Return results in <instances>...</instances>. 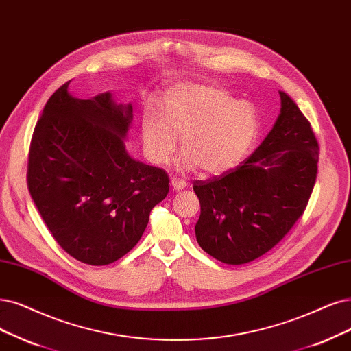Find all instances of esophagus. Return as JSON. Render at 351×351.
I'll use <instances>...</instances> for the list:
<instances>
[{
  "label": "esophagus",
  "instance_id": "1",
  "mask_svg": "<svg viewBox=\"0 0 351 351\" xmlns=\"http://www.w3.org/2000/svg\"><path fill=\"white\" fill-rule=\"evenodd\" d=\"M171 186L175 189V191H182L184 188H186V182L184 179H178V178H173L171 180Z\"/></svg>",
  "mask_w": 351,
  "mask_h": 351
}]
</instances>
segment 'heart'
<instances>
[{
    "label": "heart",
    "instance_id": "obj_1",
    "mask_svg": "<svg viewBox=\"0 0 351 351\" xmlns=\"http://www.w3.org/2000/svg\"><path fill=\"white\" fill-rule=\"evenodd\" d=\"M261 121L250 102L237 101L227 90L206 84L184 82L163 97L162 114L146 108L141 115L143 149L153 165H166L176 150L184 153L179 167H201L219 176L237 167L252 150Z\"/></svg>",
    "mask_w": 351,
    "mask_h": 351
}]
</instances>
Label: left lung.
Wrapping results in <instances>:
<instances>
[{
	"instance_id": "8db88e82",
	"label": "left lung",
	"mask_w": 351,
	"mask_h": 351,
	"mask_svg": "<svg viewBox=\"0 0 351 351\" xmlns=\"http://www.w3.org/2000/svg\"><path fill=\"white\" fill-rule=\"evenodd\" d=\"M280 114L252 156L230 172L195 180L204 252L227 265L263 256L288 234L313 193L318 141L292 98L279 90Z\"/></svg>"
}]
</instances>
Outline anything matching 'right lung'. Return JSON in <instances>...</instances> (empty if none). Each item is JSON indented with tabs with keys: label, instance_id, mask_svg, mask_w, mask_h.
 <instances>
[{
	"label": "right lung",
	"instance_id": "1",
	"mask_svg": "<svg viewBox=\"0 0 351 351\" xmlns=\"http://www.w3.org/2000/svg\"><path fill=\"white\" fill-rule=\"evenodd\" d=\"M69 84L49 98L34 127L27 185L60 247L104 266L138 243L153 206L167 195L169 178L127 153L132 104H117L111 93L75 98Z\"/></svg>",
	"mask_w": 351,
	"mask_h": 351
}]
</instances>
